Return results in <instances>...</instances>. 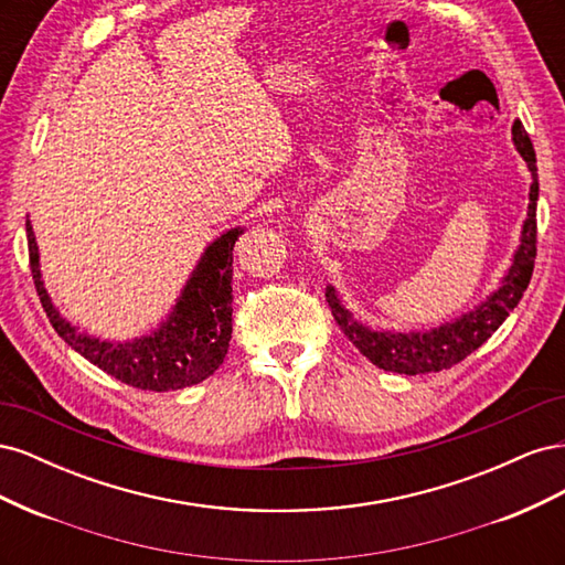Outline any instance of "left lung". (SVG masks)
I'll return each instance as SVG.
<instances>
[{
    "label": "left lung",
    "instance_id": "8db88e82",
    "mask_svg": "<svg viewBox=\"0 0 565 565\" xmlns=\"http://www.w3.org/2000/svg\"><path fill=\"white\" fill-rule=\"evenodd\" d=\"M514 134V146L525 160L530 174H533V183H530V204H527V218L521 233V245L514 254L502 285L473 311L457 318L455 322H446L440 328H434L431 332H377L365 328L363 322H358L344 306H341L334 287H328V303L332 309V316L339 324V330L347 334L351 344L361 351L372 365H377L386 372L398 374H424V372H440L448 370L457 363L465 361L469 353H473L478 347L492 337V332L500 328L507 320V316L516 309L523 292L527 289L530 278H533L535 256H537V160L530 136L521 127V122H514L511 127Z\"/></svg>",
    "mask_w": 565,
    "mask_h": 565
}]
</instances>
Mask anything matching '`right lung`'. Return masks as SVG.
<instances>
[{
  "mask_svg": "<svg viewBox=\"0 0 565 565\" xmlns=\"http://www.w3.org/2000/svg\"><path fill=\"white\" fill-rule=\"evenodd\" d=\"M25 231L32 280L51 328L110 377L143 391H177L207 380L224 363L233 332V247L243 228H231L204 249L174 311L156 332L125 344L84 334L56 311L42 282L30 221H25Z\"/></svg>",
  "mask_w": 565,
  "mask_h": 565,
  "instance_id": "right-lung-1",
  "label": "right lung"
}]
</instances>
